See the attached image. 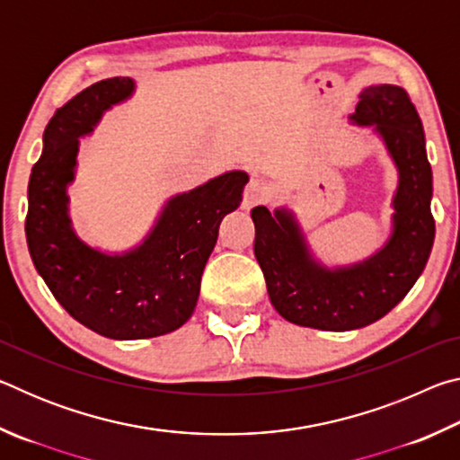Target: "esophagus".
<instances>
[{"mask_svg":"<svg viewBox=\"0 0 460 460\" xmlns=\"http://www.w3.org/2000/svg\"><path fill=\"white\" fill-rule=\"evenodd\" d=\"M266 197H268L266 182L260 181V178H252L243 190V205L241 207H243L245 211H249V208H253L255 205H260V202L266 200Z\"/></svg>","mask_w":460,"mask_h":460,"instance_id":"34e87169","label":"esophagus"}]
</instances>
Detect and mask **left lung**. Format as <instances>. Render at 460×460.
Wrapping results in <instances>:
<instances>
[{
	"instance_id": "1",
	"label": "left lung",
	"mask_w": 460,
	"mask_h": 460,
	"mask_svg": "<svg viewBox=\"0 0 460 460\" xmlns=\"http://www.w3.org/2000/svg\"><path fill=\"white\" fill-rule=\"evenodd\" d=\"M349 119L376 131L398 168L392 233L384 247L363 261L329 268L313 253L290 208L252 211L253 252L271 305L288 323L318 331H353L385 316L416 284L434 243L432 168L408 93L373 84L363 89Z\"/></svg>"
}]
</instances>
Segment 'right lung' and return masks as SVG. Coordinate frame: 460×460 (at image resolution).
<instances>
[{
  "label": "right lung",
  "instance_id": "right-lung-1",
  "mask_svg": "<svg viewBox=\"0 0 460 460\" xmlns=\"http://www.w3.org/2000/svg\"><path fill=\"white\" fill-rule=\"evenodd\" d=\"M136 93L129 76L91 84L52 115L28 184L26 241L34 268L75 321L115 341L172 332L197 306L200 276L225 215L235 211L249 176L231 170L166 200L136 247L107 253L83 241L68 213L79 137Z\"/></svg>",
  "mask_w": 460,
  "mask_h": 460
}]
</instances>
